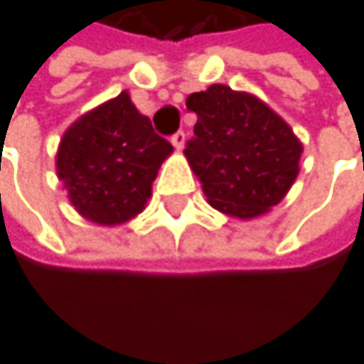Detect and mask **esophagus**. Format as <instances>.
<instances>
[{
  "mask_svg": "<svg viewBox=\"0 0 364 364\" xmlns=\"http://www.w3.org/2000/svg\"><path fill=\"white\" fill-rule=\"evenodd\" d=\"M186 139H188V135H186L183 131H176V133L170 137V141H172V146H174L176 150H181V148L186 146Z\"/></svg>",
  "mask_w": 364,
  "mask_h": 364,
  "instance_id": "34e87169",
  "label": "esophagus"
}]
</instances>
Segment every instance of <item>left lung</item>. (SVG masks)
I'll return each mask as SVG.
<instances>
[{"label": "left lung", "mask_w": 364, "mask_h": 364, "mask_svg": "<svg viewBox=\"0 0 364 364\" xmlns=\"http://www.w3.org/2000/svg\"><path fill=\"white\" fill-rule=\"evenodd\" d=\"M196 113L186 157L209 205L255 218L277 205L299 174L301 144L288 124L251 93L212 85L186 100Z\"/></svg>", "instance_id": "1"}]
</instances>
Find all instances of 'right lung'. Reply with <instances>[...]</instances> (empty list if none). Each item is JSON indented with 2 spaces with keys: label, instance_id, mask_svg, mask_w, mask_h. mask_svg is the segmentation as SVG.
<instances>
[{
  "label": "right lung",
  "instance_id": "obj_1",
  "mask_svg": "<svg viewBox=\"0 0 364 364\" xmlns=\"http://www.w3.org/2000/svg\"><path fill=\"white\" fill-rule=\"evenodd\" d=\"M172 144L152 131L127 91L82 115L60 139L56 170L78 214L97 225L137 216Z\"/></svg>",
  "mask_w": 364,
  "mask_h": 364
}]
</instances>
